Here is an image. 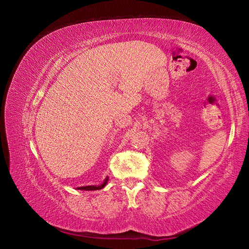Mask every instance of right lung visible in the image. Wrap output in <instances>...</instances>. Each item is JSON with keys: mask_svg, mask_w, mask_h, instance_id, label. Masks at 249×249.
<instances>
[{"mask_svg": "<svg viewBox=\"0 0 249 249\" xmlns=\"http://www.w3.org/2000/svg\"><path fill=\"white\" fill-rule=\"evenodd\" d=\"M107 181H108V177L106 178V180L104 181V183H102L101 186H98V187H95V186H88V187H79V188H77V189H79V190H86V191H92V190H101V189H103L104 187L106 186V183H107Z\"/></svg>", "mask_w": 249, "mask_h": 249, "instance_id": "1", "label": "right lung"}]
</instances>
